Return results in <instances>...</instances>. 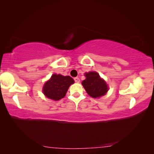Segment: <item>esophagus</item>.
<instances>
[{"instance_id":"34e87169","label":"esophagus","mask_w":154,"mask_h":154,"mask_svg":"<svg viewBox=\"0 0 154 154\" xmlns=\"http://www.w3.org/2000/svg\"><path fill=\"white\" fill-rule=\"evenodd\" d=\"M74 81H75V83H79V82H80V79H79V78H78V77H75V78H74Z\"/></svg>"}]
</instances>
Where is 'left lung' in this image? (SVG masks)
<instances>
[{
  "instance_id": "obj_1",
  "label": "left lung",
  "mask_w": 154,
  "mask_h": 154,
  "mask_svg": "<svg viewBox=\"0 0 154 154\" xmlns=\"http://www.w3.org/2000/svg\"><path fill=\"white\" fill-rule=\"evenodd\" d=\"M86 79L82 82V85L87 93L93 98L104 96L108 91V85L104 79L95 71H90L85 73Z\"/></svg>"
}]
</instances>
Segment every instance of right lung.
<instances>
[{
	"label": "right lung",
	"instance_id": "add662e5",
	"mask_svg": "<svg viewBox=\"0 0 154 154\" xmlns=\"http://www.w3.org/2000/svg\"><path fill=\"white\" fill-rule=\"evenodd\" d=\"M73 83H74V81L69 75L64 76L54 73L44 84L43 92L46 97L58 101L66 95L69 86Z\"/></svg>",
	"mask_w": 154,
	"mask_h": 154
}]
</instances>
